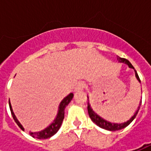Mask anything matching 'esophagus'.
I'll return each instance as SVG.
<instances>
[{
    "label": "esophagus",
    "mask_w": 151,
    "mask_h": 151,
    "mask_svg": "<svg viewBox=\"0 0 151 151\" xmlns=\"http://www.w3.org/2000/svg\"><path fill=\"white\" fill-rule=\"evenodd\" d=\"M84 86H85V84H84L83 82H78V85L76 86L75 91L77 92L80 91H82L83 88H84Z\"/></svg>",
    "instance_id": "34e87169"
}]
</instances>
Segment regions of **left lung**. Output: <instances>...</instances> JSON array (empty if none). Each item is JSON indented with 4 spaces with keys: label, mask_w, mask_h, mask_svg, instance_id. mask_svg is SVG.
I'll return each instance as SVG.
<instances>
[{
    "label": "left lung",
    "mask_w": 151,
    "mask_h": 151,
    "mask_svg": "<svg viewBox=\"0 0 151 151\" xmlns=\"http://www.w3.org/2000/svg\"><path fill=\"white\" fill-rule=\"evenodd\" d=\"M117 60L120 61V62L124 63V64H126L128 65V66L131 68V69H134V67L132 65V64L128 60L124 59V58H120V57H118ZM134 71H135V76H136L137 79L138 80V82H141V80H140L139 77L137 75V73L136 72V70L134 69ZM141 104H142V101L140 102L139 104V107L137 108V110L136 111V112L134 113L133 116L130 118L129 120H127L126 122H124V123H120V124H116V123H111V122H109V121H107L104 119H103L102 117H100L99 115L95 113V111L92 110V108H91V105L89 104V102H88V106H87V110H88V114L89 116H90V118L91 119V120L95 124H97L99 127H100L102 129H104L106 130H109V131H117V130H120L124 128H125L127 127L129 124L133 120H134V118L136 117L137 114L139 111V108L140 106H141Z\"/></svg>",
    "instance_id": "obj_1"
}]
</instances>
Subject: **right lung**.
Returning <instances> with one entry per match:
<instances>
[{
	"label": "right lung",
	"mask_w": 151,
	"mask_h": 151,
	"mask_svg": "<svg viewBox=\"0 0 151 151\" xmlns=\"http://www.w3.org/2000/svg\"><path fill=\"white\" fill-rule=\"evenodd\" d=\"M73 97V93H70L69 95H67L65 98L63 99V100L60 102V104L59 105V109H58V112H57V115H56V117L55 118V120H53V122L49 126H47V128H45L44 129L41 130V131H39V132H31L30 133V135L31 137H33L35 138H38V139H47V138H49L51 137H52L54 134H56V132L59 130V129L60 128V125L62 124V121L64 120V117H65V109L66 106L69 104L70 101L72 100ZM9 108H10V111H11L12 116L14 118V121L17 123V124L18 125V127L21 129L22 130L24 131V128L22 127L21 124L19 123V121L18 120V119L15 116L14 113L13 111V109H12L11 104H10V101H9Z\"/></svg>",
	"instance_id": "right-lung-1"
}]
</instances>
